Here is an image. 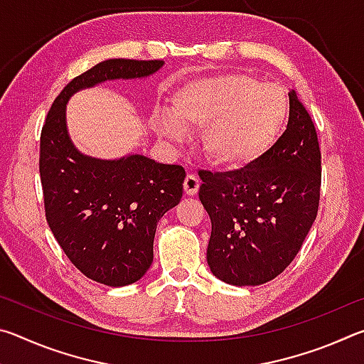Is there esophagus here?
Wrapping results in <instances>:
<instances>
[{"instance_id":"obj_1","label":"esophagus","mask_w":364,"mask_h":364,"mask_svg":"<svg viewBox=\"0 0 364 364\" xmlns=\"http://www.w3.org/2000/svg\"><path fill=\"white\" fill-rule=\"evenodd\" d=\"M183 186H184V193H186L188 196H194L197 191H199V186H200L199 178H197L196 175H188L186 178H184Z\"/></svg>"}]
</instances>
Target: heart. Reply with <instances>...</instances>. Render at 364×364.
<instances>
[{"label": "heart", "instance_id": "b5f03b06", "mask_svg": "<svg viewBox=\"0 0 364 364\" xmlns=\"http://www.w3.org/2000/svg\"><path fill=\"white\" fill-rule=\"evenodd\" d=\"M286 115L287 97L278 85L245 73H218L178 86L167 115L154 122V132L178 141L183 130L200 128L199 147L207 162L237 168L276 138Z\"/></svg>", "mask_w": 364, "mask_h": 364}]
</instances>
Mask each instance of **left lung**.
Returning <instances> with one entry per match:
<instances>
[{"instance_id": "left-lung-1", "label": "left lung", "mask_w": 364, "mask_h": 364, "mask_svg": "<svg viewBox=\"0 0 364 364\" xmlns=\"http://www.w3.org/2000/svg\"><path fill=\"white\" fill-rule=\"evenodd\" d=\"M287 130L247 167L200 171L199 199L212 220L207 263L231 286L264 284L281 274L318 213L321 152L311 117L289 93Z\"/></svg>"}]
</instances>
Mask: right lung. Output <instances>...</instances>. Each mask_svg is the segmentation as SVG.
I'll use <instances>...</instances> for the list:
<instances>
[{
    "instance_id": "add662e5",
    "label": "right lung",
    "mask_w": 364,
    "mask_h": 364,
    "mask_svg": "<svg viewBox=\"0 0 364 364\" xmlns=\"http://www.w3.org/2000/svg\"><path fill=\"white\" fill-rule=\"evenodd\" d=\"M164 60L107 59L78 75L53 102L41 130L40 176L48 225L86 278L110 287L139 281L154 260L159 220L180 204V165L132 152L97 159L80 152L67 130L65 107L82 90L112 80L151 77Z\"/></svg>"
}]
</instances>
